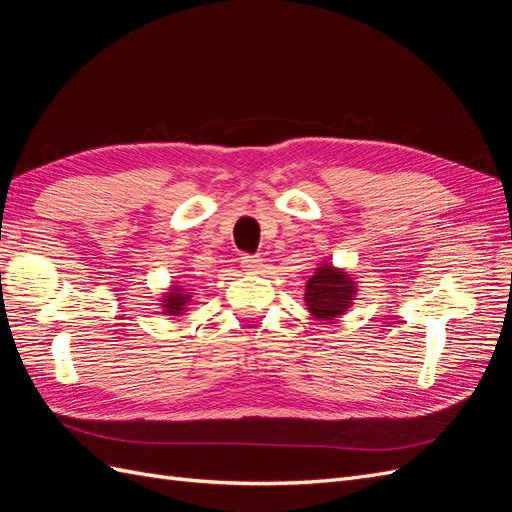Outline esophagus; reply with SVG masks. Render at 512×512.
Here are the masks:
<instances>
[{
    "label": "esophagus",
    "instance_id": "esophagus-1",
    "mask_svg": "<svg viewBox=\"0 0 512 512\" xmlns=\"http://www.w3.org/2000/svg\"><path fill=\"white\" fill-rule=\"evenodd\" d=\"M241 265H243L245 271L258 273L260 267H262V258H260V256H252V254H243V256H241Z\"/></svg>",
    "mask_w": 512,
    "mask_h": 512
}]
</instances>
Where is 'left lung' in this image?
<instances>
[{
	"mask_svg": "<svg viewBox=\"0 0 512 512\" xmlns=\"http://www.w3.org/2000/svg\"><path fill=\"white\" fill-rule=\"evenodd\" d=\"M354 284L344 271L333 267H320L318 273L307 282L305 301L309 312L320 320H333L344 314L352 303Z\"/></svg>",
	"mask_w": 512,
	"mask_h": 512,
	"instance_id": "obj_1",
	"label": "left lung"
}]
</instances>
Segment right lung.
I'll return each instance as SVG.
<instances>
[{
    "label": "right lung",
    "mask_w": 512,
    "mask_h": 512,
    "mask_svg": "<svg viewBox=\"0 0 512 512\" xmlns=\"http://www.w3.org/2000/svg\"><path fill=\"white\" fill-rule=\"evenodd\" d=\"M185 301H188V297H185V294H181V290L179 288H173V292L168 294V297L164 299V307H166V312H168V316H177V314H181L183 312V305H185Z\"/></svg>",
    "instance_id": "1"
}]
</instances>
